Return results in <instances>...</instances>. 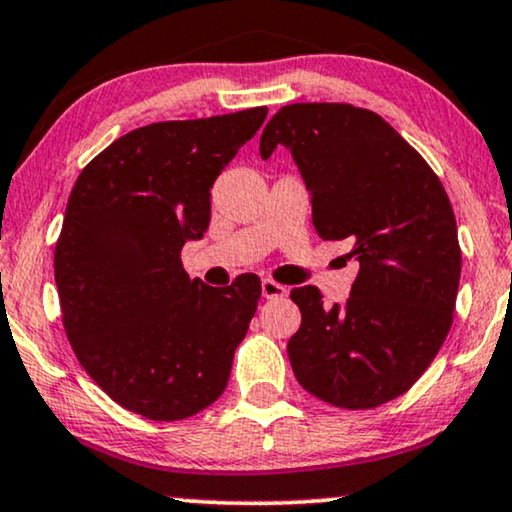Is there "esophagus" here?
I'll use <instances>...</instances> for the list:
<instances>
[{
  "instance_id": "34e87169",
  "label": "esophagus",
  "mask_w": 512,
  "mask_h": 512,
  "mask_svg": "<svg viewBox=\"0 0 512 512\" xmlns=\"http://www.w3.org/2000/svg\"><path fill=\"white\" fill-rule=\"evenodd\" d=\"M261 291H263V298H282V296H286V293H289V289H286L284 284L275 282V279H263Z\"/></svg>"
}]
</instances>
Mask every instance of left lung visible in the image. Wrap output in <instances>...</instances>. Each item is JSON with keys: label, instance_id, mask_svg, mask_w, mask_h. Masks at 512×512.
Returning a JSON list of instances; mask_svg holds the SVG:
<instances>
[{"label": "left lung", "instance_id": "left-lung-1", "mask_svg": "<svg viewBox=\"0 0 512 512\" xmlns=\"http://www.w3.org/2000/svg\"><path fill=\"white\" fill-rule=\"evenodd\" d=\"M279 144L303 174L321 240H349L359 261L345 305L326 307L317 286L291 291L303 314L286 347L293 375L335 408H377L422 377L450 333L461 275L450 198L375 111L286 104L265 125L261 158Z\"/></svg>", "mask_w": 512, "mask_h": 512}]
</instances>
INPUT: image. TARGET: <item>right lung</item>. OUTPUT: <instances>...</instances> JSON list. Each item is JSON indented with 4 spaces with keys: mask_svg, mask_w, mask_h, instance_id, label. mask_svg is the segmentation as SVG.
Instances as JSON below:
<instances>
[{
    "mask_svg": "<svg viewBox=\"0 0 512 512\" xmlns=\"http://www.w3.org/2000/svg\"><path fill=\"white\" fill-rule=\"evenodd\" d=\"M268 107L163 121L118 137L83 167L55 244L62 324L83 370L125 410L179 422L226 389L261 279L226 289L191 279L212 186Z\"/></svg>",
    "mask_w": 512,
    "mask_h": 512,
    "instance_id": "1",
    "label": "right lung"
}]
</instances>
